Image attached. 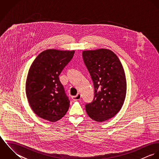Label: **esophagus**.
<instances>
[{"label":"esophagus","instance_id":"obj_1","mask_svg":"<svg viewBox=\"0 0 159 159\" xmlns=\"http://www.w3.org/2000/svg\"><path fill=\"white\" fill-rule=\"evenodd\" d=\"M81 98V95L80 93H78L76 96H73L72 99L73 100H80Z\"/></svg>","mask_w":159,"mask_h":159}]
</instances>
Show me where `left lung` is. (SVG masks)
<instances>
[{"instance_id":"left-lung-1","label":"left lung","mask_w":159,"mask_h":159,"mask_svg":"<svg viewBox=\"0 0 159 159\" xmlns=\"http://www.w3.org/2000/svg\"><path fill=\"white\" fill-rule=\"evenodd\" d=\"M83 57L94 87L93 99L86 104V111L95 121L107 120L119 111L125 98L124 68L117 56L109 49L84 51Z\"/></svg>"}]
</instances>
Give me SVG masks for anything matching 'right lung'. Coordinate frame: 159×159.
Listing matches in <instances>:
<instances>
[{
  "instance_id": "right-lung-1",
  "label": "right lung",
  "mask_w": 159,
  "mask_h": 159,
  "mask_svg": "<svg viewBox=\"0 0 159 159\" xmlns=\"http://www.w3.org/2000/svg\"><path fill=\"white\" fill-rule=\"evenodd\" d=\"M74 52L47 49L35 58L29 70L25 84L29 103L35 113L48 121L56 122L68 111L70 100L59 76Z\"/></svg>"
}]
</instances>
